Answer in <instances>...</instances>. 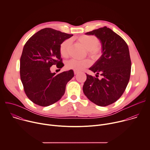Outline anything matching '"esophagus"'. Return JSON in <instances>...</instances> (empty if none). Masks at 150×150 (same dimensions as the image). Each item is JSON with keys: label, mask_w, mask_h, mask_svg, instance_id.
Instances as JSON below:
<instances>
[{"label": "esophagus", "mask_w": 150, "mask_h": 150, "mask_svg": "<svg viewBox=\"0 0 150 150\" xmlns=\"http://www.w3.org/2000/svg\"><path fill=\"white\" fill-rule=\"evenodd\" d=\"M78 72H79V71H75V70L74 71V74H75V75L77 74Z\"/></svg>", "instance_id": "1"}]
</instances>
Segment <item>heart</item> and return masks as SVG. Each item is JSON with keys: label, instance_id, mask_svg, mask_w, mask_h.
<instances>
[{"label": "heart", "instance_id": "b5f03b06", "mask_svg": "<svg viewBox=\"0 0 150 150\" xmlns=\"http://www.w3.org/2000/svg\"><path fill=\"white\" fill-rule=\"evenodd\" d=\"M78 41L87 50L88 54L93 59L99 58L102 54V49L98 46L99 40L95 35H82L78 38ZM71 44V40L68 39L63 41L60 45V53L63 57L68 56V49ZM92 65V62L88 59L78 60L72 59L66 63V68L68 69L81 71Z\"/></svg>", "mask_w": 150, "mask_h": 150}]
</instances>
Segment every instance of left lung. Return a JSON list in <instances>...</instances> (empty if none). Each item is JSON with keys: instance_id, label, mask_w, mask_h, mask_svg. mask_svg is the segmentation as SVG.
<instances>
[{"instance_id": "1", "label": "left lung", "mask_w": 150, "mask_h": 150, "mask_svg": "<svg viewBox=\"0 0 150 150\" xmlns=\"http://www.w3.org/2000/svg\"><path fill=\"white\" fill-rule=\"evenodd\" d=\"M85 34L94 35L100 40L102 55L89 68L97 74L96 78L86 74L83 91L94 104L109 105L122 96L129 82L131 71L129 48L120 35L106 27ZM99 74L103 76L101 80L97 78Z\"/></svg>"}]
</instances>
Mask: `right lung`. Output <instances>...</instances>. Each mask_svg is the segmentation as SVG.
<instances>
[{
  "label": "right lung",
  "mask_w": 150,
  "mask_h": 150,
  "mask_svg": "<svg viewBox=\"0 0 150 150\" xmlns=\"http://www.w3.org/2000/svg\"><path fill=\"white\" fill-rule=\"evenodd\" d=\"M72 35L46 28L31 37L24 45L20 59V77L27 96L35 104L49 106L65 94L68 82L74 76L73 70L56 75L51 72L50 67L64 66L60 45Z\"/></svg>",
  "instance_id": "add662e5"
}]
</instances>
